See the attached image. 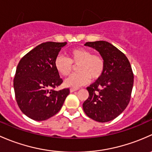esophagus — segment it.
<instances>
[{"label":"esophagus","instance_id":"obj_1","mask_svg":"<svg viewBox=\"0 0 152 152\" xmlns=\"http://www.w3.org/2000/svg\"><path fill=\"white\" fill-rule=\"evenodd\" d=\"M77 90H78V89L75 88H70V92H74Z\"/></svg>","mask_w":152,"mask_h":152}]
</instances>
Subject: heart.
I'll list each match as a JSON object with an SVG mask.
<instances>
[{
	"label": "heart",
	"instance_id": "heart-1",
	"mask_svg": "<svg viewBox=\"0 0 152 152\" xmlns=\"http://www.w3.org/2000/svg\"><path fill=\"white\" fill-rule=\"evenodd\" d=\"M69 57L59 55L55 59V67L60 75L68 76L72 72L73 65L77 66V73L71 75L65 80L69 87L78 88L89 81L96 80L102 75L105 68L104 58L99 54H92L90 50L76 48L69 51Z\"/></svg>",
	"mask_w": 152,
	"mask_h": 152
}]
</instances>
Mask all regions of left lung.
Masks as SVG:
<instances>
[{"mask_svg":"<svg viewBox=\"0 0 152 152\" xmlns=\"http://www.w3.org/2000/svg\"><path fill=\"white\" fill-rule=\"evenodd\" d=\"M104 58L102 75L87 87L88 98L83 104L85 113L99 122H107L120 115L129 104L134 75L130 63L124 53L109 42H86Z\"/></svg>","mask_w":152,"mask_h":152,"instance_id":"8db88e82","label":"left lung"}]
</instances>
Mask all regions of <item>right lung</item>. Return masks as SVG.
Here are the masks:
<instances>
[{
  "instance_id": "right-lung-1",
  "label": "right lung",
  "mask_w": 152,
  "mask_h": 152,
  "mask_svg": "<svg viewBox=\"0 0 152 152\" xmlns=\"http://www.w3.org/2000/svg\"><path fill=\"white\" fill-rule=\"evenodd\" d=\"M66 42L40 44L19 62L14 78L17 103L22 112L35 121L56 115L69 94V88L56 91L63 83L55 67V59Z\"/></svg>"
}]
</instances>
